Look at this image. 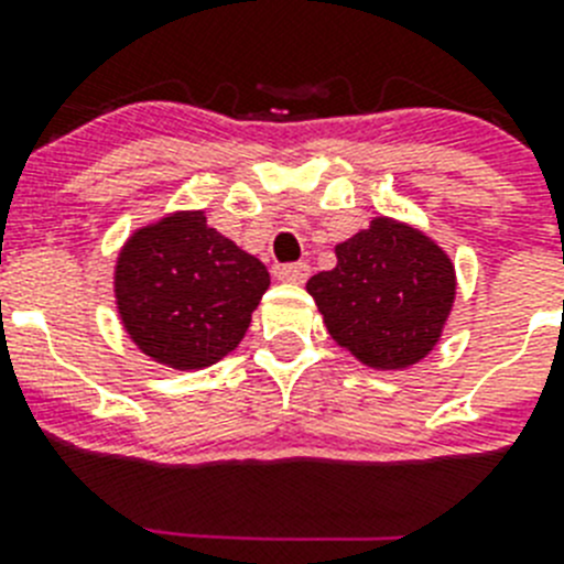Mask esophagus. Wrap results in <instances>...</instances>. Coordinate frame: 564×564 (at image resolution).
<instances>
[{"label": "esophagus", "instance_id": "34e87169", "mask_svg": "<svg viewBox=\"0 0 564 564\" xmlns=\"http://www.w3.org/2000/svg\"><path fill=\"white\" fill-rule=\"evenodd\" d=\"M276 273L282 282H288V285H302V282H307V276H311V265H307V262H291V265L279 268Z\"/></svg>", "mask_w": 564, "mask_h": 564}]
</instances>
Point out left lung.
<instances>
[{
	"mask_svg": "<svg viewBox=\"0 0 564 564\" xmlns=\"http://www.w3.org/2000/svg\"><path fill=\"white\" fill-rule=\"evenodd\" d=\"M336 268L307 293L338 347L372 370H406L435 350L455 305L449 253L421 228L372 217L336 246Z\"/></svg>",
	"mask_w": 564,
	"mask_h": 564,
	"instance_id": "left-lung-1",
	"label": "left lung"
}]
</instances>
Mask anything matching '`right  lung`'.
Returning <instances> with one entry per match:
<instances>
[{"instance_id": "1", "label": "right lung", "mask_w": 564, "mask_h": 564, "mask_svg": "<svg viewBox=\"0 0 564 564\" xmlns=\"http://www.w3.org/2000/svg\"><path fill=\"white\" fill-rule=\"evenodd\" d=\"M271 273L206 223L172 212L138 228L115 262V305L127 336L152 361L203 370L246 336Z\"/></svg>"}]
</instances>
